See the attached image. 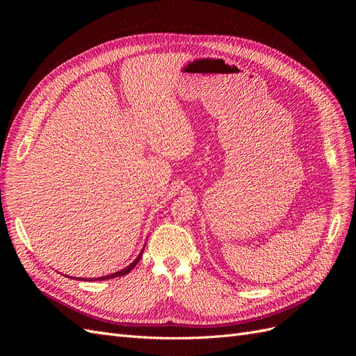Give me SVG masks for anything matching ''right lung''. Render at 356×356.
<instances>
[{
    "label": "right lung",
    "mask_w": 356,
    "mask_h": 356,
    "mask_svg": "<svg viewBox=\"0 0 356 356\" xmlns=\"http://www.w3.org/2000/svg\"><path fill=\"white\" fill-rule=\"evenodd\" d=\"M141 255H143V251H141V254L136 258V261H133V263H131L127 268H124V270H121V271H117V273H114V274H109V275H105V277H98V278H86V280H90V282H93V280H109V278H115V277H121V275H125V274H128L131 270H133L137 264H138V261H140V258H141ZM82 280H85V278H82Z\"/></svg>",
    "instance_id": "1"
}]
</instances>
